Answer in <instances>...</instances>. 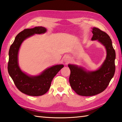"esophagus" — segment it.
Instances as JSON below:
<instances>
[{
    "label": "esophagus",
    "instance_id": "esophagus-1",
    "mask_svg": "<svg viewBox=\"0 0 122 122\" xmlns=\"http://www.w3.org/2000/svg\"><path fill=\"white\" fill-rule=\"evenodd\" d=\"M70 60V58L69 56H66V57L64 58V61L66 63H68V62H69Z\"/></svg>",
    "mask_w": 122,
    "mask_h": 122
}]
</instances>
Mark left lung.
<instances>
[{"instance_id":"left-lung-1","label":"left lung","mask_w":122,"mask_h":122,"mask_svg":"<svg viewBox=\"0 0 122 122\" xmlns=\"http://www.w3.org/2000/svg\"><path fill=\"white\" fill-rule=\"evenodd\" d=\"M92 40H97L105 46L107 56L105 61L96 70L88 71L84 68L69 64V83L71 88L80 96H91L102 93L107 87L113 77L115 66V52L109 36L99 28H92Z\"/></svg>"}]
</instances>
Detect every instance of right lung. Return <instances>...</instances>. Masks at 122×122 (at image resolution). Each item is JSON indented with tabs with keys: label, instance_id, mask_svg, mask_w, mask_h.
Returning a JSON list of instances; mask_svg holds the SVG:
<instances>
[{
	"label": "right lung",
	"instance_id": "add662e5",
	"mask_svg": "<svg viewBox=\"0 0 122 122\" xmlns=\"http://www.w3.org/2000/svg\"><path fill=\"white\" fill-rule=\"evenodd\" d=\"M46 31L47 29L42 26L24 29L16 36L9 52V74L16 87L22 93L29 96H39L46 94L51 86L53 79L64 66L62 64L53 66L46 68L37 76L28 75L20 68L18 54L23 41L35 34H44Z\"/></svg>",
	"mask_w": 122,
	"mask_h": 122
}]
</instances>
